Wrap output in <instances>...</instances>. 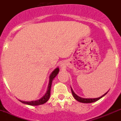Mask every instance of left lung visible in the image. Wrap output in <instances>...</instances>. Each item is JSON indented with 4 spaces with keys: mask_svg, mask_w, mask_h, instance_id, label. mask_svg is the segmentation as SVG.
Instances as JSON below:
<instances>
[{
    "mask_svg": "<svg viewBox=\"0 0 121 121\" xmlns=\"http://www.w3.org/2000/svg\"><path fill=\"white\" fill-rule=\"evenodd\" d=\"M71 91H72V95H73V97L76 99L77 101H79V102H81V103H91L95 102V101H97V100H100V99H101V98H102L103 96H104L108 92V91H108V92H106L105 94H104L103 95H101V96L100 97L93 98V99H85V98L81 97L78 96V95H76V94L74 92V91H73V89L72 88V87H71Z\"/></svg>",
    "mask_w": 121,
    "mask_h": 121,
    "instance_id": "8db88e82",
    "label": "left lung"
}]
</instances>
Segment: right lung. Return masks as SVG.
Wrapping results in <instances>:
<instances>
[{"label":"right lung","instance_id":"add662e5","mask_svg":"<svg viewBox=\"0 0 121 121\" xmlns=\"http://www.w3.org/2000/svg\"><path fill=\"white\" fill-rule=\"evenodd\" d=\"M60 69L58 68V67H57V68L55 69L54 70L52 71V72L51 73V74H50L49 76V83H48V88H47V91L46 92V93L43 95V96L40 99H38L36 100H33V101H22V100H20V101H21L22 103L30 105V106H38V105L43 104L45 103L48 101V100L49 99L50 97V94H51V85L52 83V81L54 80V79L56 77L57 74H58V72H59Z\"/></svg>","mask_w":121,"mask_h":121}]
</instances>
